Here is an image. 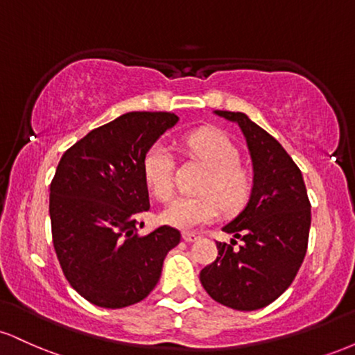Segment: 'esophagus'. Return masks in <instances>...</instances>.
Segmentation results:
<instances>
[{
  "mask_svg": "<svg viewBox=\"0 0 355 355\" xmlns=\"http://www.w3.org/2000/svg\"><path fill=\"white\" fill-rule=\"evenodd\" d=\"M182 237L185 242H195V240H198V235L193 234V232H183Z\"/></svg>",
  "mask_w": 355,
  "mask_h": 355,
  "instance_id": "esophagus-1",
  "label": "esophagus"
}]
</instances>
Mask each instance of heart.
I'll use <instances>...</instances> for the list:
<instances>
[{
  "label": "heart",
  "instance_id": "1",
  "mask_svg": "<svg viewBox=\"0 0 355 355\" xmlns=\"http://www.w3.org/2000/svg\"><path fill=\"white\" fill-rule=\"evenodd\" d=\"M183 150L209 168L203 178L200 197H177L162 210L165 225L195 230L214 222L218 205L235 211L245 205L252 191V178L239 165L240 153L234 141L218 130H198L183 138ZM146 189L158 200H166L173 190V157L168 146L153 144L141 160Z\"/></svg>",
  "mask_w": 355,
  "mask_h": 355
}]
</instances>
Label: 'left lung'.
Wrapping results in <instances>:
<instances>
[{
    "label": "left lung",
    "instance_id": "1",
    "mask_svg": "<svg viewBox=\"0 0 355 355\" xmlns=\"http://www.w3.org/2000/svg\"><path fill=\"white\" fill-rule=\"evenodd\" d=\"M214 113L242 130L254 180L247 205L222 227L234 239L217 242V259L202 268L200 282L218 304L257 311L282 295L302 266L311 202L299 166L274 137L242 112ZM235 238L243 240L239 249Z\"/></svg>",
    "mask_w": 355,
    "mask_h": 355
}]
</instances>
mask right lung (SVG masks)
<instances>
[{
  "label": "right lung",
  "mask_w": 355,
  "mask_h": 355,
  "mask_svg": "<svg viewBox=\"0 0 355 355\" xmlns=\"http://www.w3.org/2000/svg\"><path fill=\"white\" fill-rule=\"evenodd\" d=\"M178 116L130 112L92 130L61 157L50 185L53 245L61 270L93 305L121 309L144 300L162 275L180 232L146 235L137 222L150 210L141 160Z\"/></svg>",
  "instance_id": "1"
}]
</instances>
